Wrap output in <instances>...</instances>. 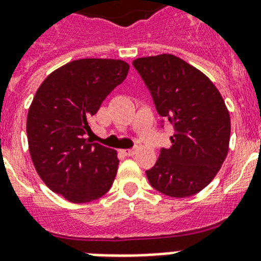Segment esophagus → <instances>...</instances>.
I'll return each instance as SVG.
<instances>
[{"mask_svg":"<svg viewBox=\"0 0 261 261\" xmlns=\"http://www.w3.org/2000/svg\"><path fill=\"white\" fill-rule=\"evenodd\" d=\"M122 153L124 155H127V157H131V155H134L137 153V150L135 149H127V150H122Z\"/></svg>","mask_w":261,"mask_h":261,"instance_id":"esophagus-1","label":"esophagus"}]
</instances>
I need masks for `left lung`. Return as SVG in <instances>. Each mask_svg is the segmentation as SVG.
<instances>
[{
    "label": "left lung",
    "mask_w": 261,
    "mask_h": 261,
    "mask_svg": "<svg viewBox=\"0 0 261 261\" xmlns=\"http://www.w3.org/2000/svg\"><path fill=\"white\" fill-rule=\"evenodd\" d=\"M160 116L173 124L172 146L146 171L153 188L172 198L198 194L222 167L230 141V115L210 79L172 54L135 59Z\"/></svg>",
    "instance_id": "8db88e82"
}]
</instances>
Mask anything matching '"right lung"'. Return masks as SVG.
<instances>
[{
    "label": "right lung",
    "instance_id": "right-lung-1",
    "mask_svg": "<svg viewBox=\"0 0 261 261\" xmlns=\"http://www.w3.org/2000/svg\"><path fill=\"white\" fill-rule=\"evenodd\" d=\"M128 69L120 59H77L53 71L36 90L27 118L31 159L44 184L70 202L101 198L114 182L116 150L85 135L92 133L89 118Z\"/></svg>",
    "mask_w": 261,
    "mask_h": 261
}]
</instances>
